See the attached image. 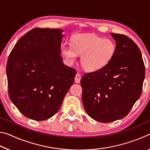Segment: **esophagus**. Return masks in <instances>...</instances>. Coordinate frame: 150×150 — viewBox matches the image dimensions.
<instances>
[{
	"label": "esophagus",
	"mask_w": 150,
	"mask_h": 150,
	"mask_svg": "<svg viewBox=\"0 0 150 150\" xmlns=\"http://www.w3.org/2000/svg\"><path fill=\"white\" fill-rule=\"evenodd\" d=\"M81 79V76L79 73H77V74L75 75V83H79Z\"/></svg>",
	"instance_id": "esophagus-1"
}]
</instances>
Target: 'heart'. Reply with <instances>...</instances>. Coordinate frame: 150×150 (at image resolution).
I'll use <instances>...</instances> for the list:
<instances>
[{
    "label": "heart",
    "instance_id": "b5f03b06",
    "mask_svg": "<svg viewBox=\"0 0 150 150\" xmlns=\"http://www.w3.org/2000/svg\"><path fill=\"white\" fill-rule=\"evenodd\" d=\"M116 44L113 40L94 34H77L73 38L71 44L63 43L61 52L67 63L71 65L81 55V64L85 70L95 72L105 67L116 53Z\"/></svg>",
    "mask_w": 150,
    "mask_h": 150
}]
</instances>
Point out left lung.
<instances>
[{
    "label": "left lung",
    "instance_id": "left-lung-1",
    "mask_svg": "<svg viewBox=\"0 0 150 150\" xmlns=\"http://www.w3.org/2000/svg\"><path fill=\"white\" fill-rule=\"evenodd\" d=\"M116 53L108 64L81 80L82 100L88 116L108 123L125 117L140 97L145 66L140 50L123 34L110 33Z\"/></svg>",
    "mask_w": 150,
    "mask_h": 150
}]
</instances>
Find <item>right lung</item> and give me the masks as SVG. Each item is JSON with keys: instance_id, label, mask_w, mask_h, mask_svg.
Returning a JSON list of instances; mask_svg holds the SVG:
<instances>
[{"instance_id": "obj_1", "label": "right lung", "mask_w": 150, "mask_h": 150, "mask_svg": "<svg viewBox=\"0 0 150 150\" xmlns=\"http://www.w3.org/2000/svg\"><path fill=\"white\" fill-rule=\"evenodd\" d=\"M62 29L34 28L15 44L6 65L10 99L26 117L41 121L59 110L76 70L61 56Z\"/></svg>"}]
</instances>
